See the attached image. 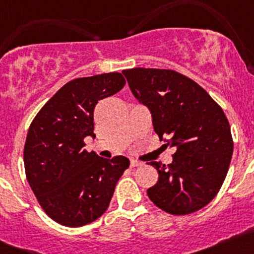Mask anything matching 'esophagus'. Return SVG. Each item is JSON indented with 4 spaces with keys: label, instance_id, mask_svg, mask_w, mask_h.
<instances>
[{
    "label": "esophagus",
    "instance_id": "34e87169",
    "mask_svg": "<svg viewBox=\"0 0 254 254\" xmlns=\"http://www.w3.org/2000/svg\"><path fill=\"white\" fill-rule=\"evenodd\" d=\"M131 168H134V167H141V165H142V163H141V161H138V160H134V159H131Z\"/></svg>",
    "mask_w": 254,
    "mask_h": 254
}]
</instances>
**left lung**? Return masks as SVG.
Returning <instances> with one entry per match:
<instances>
[{"label": "left lung", "instance_id": "left-lung-1", "mask_svg": "<svg viewBox=\"0 0 254 254\" xmlns=\"http://www.w3.org/2000/svg\"><path fill=\"white\" fill-rule=\"evenodd\" d=\"M122 73L134 98L149 108L159 138L176 147L168 165L150 163L159 179L147 196L172 215L201 210L220 190L232 160L225 113L205 89L177 71L138 67Z\"/></svg>", "mask_w": 254, "mask_h": 254}]
</instances>
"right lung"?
<instances>
[{"label": "right lung", "mask_w": 254, "mask_h": 254, "mask_svg": "<svg viewBox=\"0 0 254 254\" xmlns=\"http://www.w3.org/2000/svg\"><path fill=\"white\" fill-rule=\"evenodd\" d=\"M125 84L120 72L75 78L52 96L29 127L26 179L44 212L61 225L78 228L102 216L129 167L126 156L104 159L82 149L85 137H95V105Z\"/></svg>", "instance_id": "add662e5"}]
</instances>
